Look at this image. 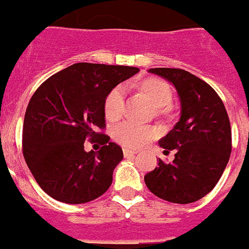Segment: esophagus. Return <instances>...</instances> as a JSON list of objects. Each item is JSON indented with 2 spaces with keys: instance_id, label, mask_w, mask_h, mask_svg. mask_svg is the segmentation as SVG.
Wrapping results in <instances>:
<instances>
[{
  "instance_id": "esophagus-1",
  "label": "esophagus",
  "mask_w": 249,
  "mask_h": 249,
  "mask_svg": "<svg viewBox=\"0 0 249 249\" xmlns=\"http://www.w3.org/2000/svg\"><path fill=\"white\" fill-rule=\"evenodd\" d=\"M136 153H137V151H135V149H123V155H124V157H132V156H135Z\"/></svg>"
}]
</instances>
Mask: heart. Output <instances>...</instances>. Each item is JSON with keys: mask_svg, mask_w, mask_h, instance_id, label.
Here are the masks:
<instances>
[{"mask_svg": "<svg viewBox=\"0 0 249 249\" xmlns=\"http://www.w3.org/2000/svg\"><path fill=\"white\" fill-rule=\"evenodd\" d=\"M141 92L149 100V102L156 107V112L160 116H169L172 112L173 91L164 80L157 77H148L141 81ZM105 116L108 121H117L121 118L124 109V89L118 86L112 89L105 100ZM158 132L155 128L147 126H141L136 123L124 122L118 124L113 131L114 140L118 143L127 148H141L148 144L152 140L157 137Z\"/></svg>", "mask_w": 249, "mask_h": 249, "instance_id": "heart-1", "label": "heart"}]
</instances>
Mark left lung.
Masks as SVG:
<instances>
[{
	"label": "left lung",
	"mask_w": 249,
	"mask_h": 249,
	"mask_svg": "<svg viewBox=\"0 0 249 249\" xmlns=\"http://www.w3.org/2000/svg\"><path fill=\"white\" fill-rule=\"evenodd\" d=\"M175 86L181 102L179 121L160 140L172 163L158 160L144 176L153 195L172 203L187 204L203 198L214 188L232 151L230 118L217 92L208 83L179 68H149Z\"/></svg>",
	"instance_id": "8db88e82"
}]
</instances>
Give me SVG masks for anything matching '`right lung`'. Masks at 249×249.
I'll return each instance as SVG.
<instances>
[{"label": "right lung", "instance_id": "add662e5", "mask_svg": "<svg viewBox=\"0 0 249 249\" xmlns=\"http://www.w3.org/2000/svg\"><path fill=\"white\" fill-rule=\"evenodd\" d=\"M140 68L74 63L39 86L23 121V157L39 187L68 204L93 201L108 190L122 148L105 128V100ZM100 142L98 152L84 151V141Z\"/></svg>", "mask_w": 249, "mask_h": 249}]
</instances>
